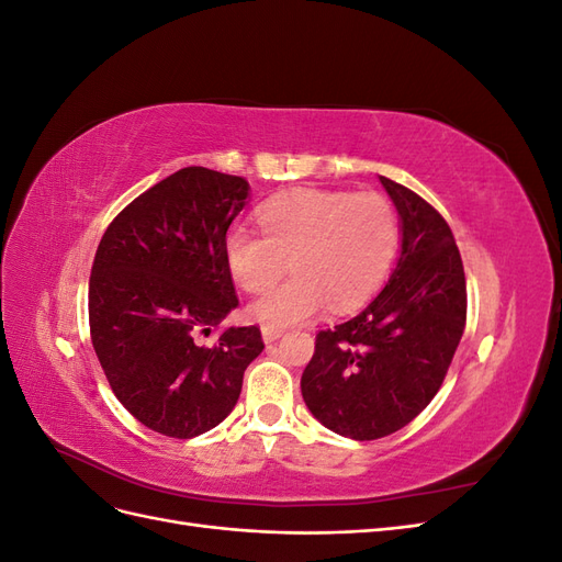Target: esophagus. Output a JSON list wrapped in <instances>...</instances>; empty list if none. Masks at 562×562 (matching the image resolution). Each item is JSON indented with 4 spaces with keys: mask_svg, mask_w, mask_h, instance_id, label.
Here are the masks:
<instances>
[{
    "mask_svg": "<svg viewBox=\"0 0 562 562\" xmlns=\"http://www.w3.org/2000/svg\"><path fill=\"white\" fill-rule=\"evenodd\" d=\"M283 335V330H277V328H262V339H265V345H271V342H277V339Z\"/></svg>",
    "mask_w": 562,
    "mask_h": 562,
    "instance_id": "obj_1",
    "label": "esophagus"
}]
</instances>
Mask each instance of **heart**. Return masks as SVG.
<instances>
[{"mask_svg":"<svg viewBox=\"0 0 562 562\" xmlns=\"http://www.w3.org/2000/svg\"><path fill=\"white\" fill-rule=\"evenodd\" d=\"M265 234L232 227L225 258L234 281L265 293L291 262L293 279L250 304V318L267 328H291L314 318L326 302L351 312L386 279L401 248V220L378 192L295 190L267 201Z\"/></svg>","mask_w":562,"mask_h":562,"instance_id":"1","label":"heart"}]
</instances>
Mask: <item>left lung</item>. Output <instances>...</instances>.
I'll list each match as a JSON object with an SVG mask.
<instances>
[{
  "label": "left lung",
  "instance_id": "1",
  "mask_svg": "<svg viewBox=\"0 0 562 562\" xmlns=\"http://www.w3.org/2000/svg\"><path fill=\"white\" fill-rule=\"evenodd\" d=\"M401 217V255L363 312L316 335L302 398L330 431L384 438L438 394L467 323V279L454 236L431 203L380 176Z\"/></svg>",
  "mask_w": 562,
  "mask_h": 562
}]
</instances>
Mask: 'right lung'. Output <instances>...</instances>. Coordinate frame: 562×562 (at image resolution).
I'll use <instances>...</instances> for the list:
<instances>
[{
  "mask_svg": "<svg viewBox=\"0 0 562 562\" xmlns=\"http://www.w3.org/2000/svg\"><path fill=\"white\" fill-rule=\"evenodd\" d=\"M250 184L187 166L119 213L95 250L89 281L91 342L126 411L147 429L194 438L217 427L265 349L258 326H220L239 297L225 258L232 220Z\"/></svg>",
  "mask_w": 562,
  "mask_h": 562,
  "instance_id": "1",
  "label": "right lung"
}]
</instances>
